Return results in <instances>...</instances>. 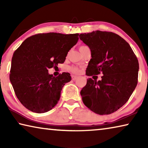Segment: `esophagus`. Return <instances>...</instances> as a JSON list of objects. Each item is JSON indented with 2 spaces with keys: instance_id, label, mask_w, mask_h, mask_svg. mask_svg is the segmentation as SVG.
I'll return each mask as SVG.
<instances>
[{
  "instance_id": "1",
  "label": "esophagus",
  "mask_w": 148,
  "mask_h": 148,
  "mask_svg": "<svg viewBox=\"0 0 148 148\" xmlns=\"http://www.w3.org/2000/svg\"><path fill=\"white\" fill-rule=\"evenodd\" d=\"M77 76H74V75H72V80H75L76 79H77Z\"/></svg>"
}]
</instances>
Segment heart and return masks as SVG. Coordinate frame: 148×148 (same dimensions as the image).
Instances as JSON below:
<instances>
[{
    "instance_id": "obj_1",
    "label": "heart",
    "mask_w": 148,
    "mask_h": 148,
    "mask_svg": "<svg viewBox=\"0 0 148 148\" xmlns=\"http://www.w3.org/2000/svg\"><path fill=\"white\" fill-rule=\"evenodd\" d=\"M81 47H84V46H81ZM70 70H71V71L73 72V73H78L79 71V69L77 68V67H75V66L71 67V68H70Z\"/></svg>"
}]
</instances>
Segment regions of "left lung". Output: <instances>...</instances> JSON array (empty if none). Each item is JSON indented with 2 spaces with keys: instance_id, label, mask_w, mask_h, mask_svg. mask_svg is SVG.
<instances>
[{
  "instance_id": "obj_1",
  "label": "left lung",
  "mask_w": 148,
  "mask_h": 148,
  "mask_svg": "<svg viewBox=\"0 0 148 148\" xmlns=\"http://www.w3.org/2000/svg\"><path fill=\"white\" fill-rule=\"evenodd\" d=\"M79 36L91 49L86 75L103 74L99 81L87 79L80 92L82 101L95 114L114 113L128 101L136 88L139 69L137 57L130 45L114 32L95 31Z\"/></svg>"
}]
</instances>
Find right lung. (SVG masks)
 Instances as JSON below:
<instances>
[{
  "label": "right lung",
  "instance_id": "1",
  "mask_svg": "<svg viewBox=\"0 0 148 148\" xmlns=\"http://www.w3.org/2000/svg\"><path fill=\"white\" fill-rule=\"evenodd\" d=\"M79 34L40 33L27 38L14 53L10 80L16 97L35 113H45L57 104L64 84L71 80L68 72L57 77L48 69L64 62L78 40Z\"/></svg>",
  "mask_w": 148,
  "mask_h": 148
}]
</instances>
